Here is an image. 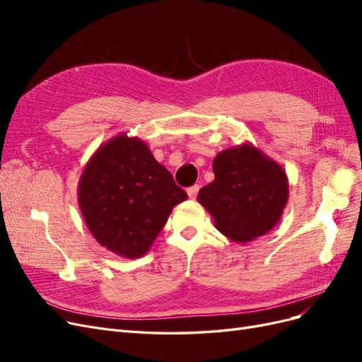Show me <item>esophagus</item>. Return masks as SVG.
<instances>
[{
	"label": "esophagus",
	"mask_w": 362,
	"mask_h": 362,
	"mask_svg": "<svg viewBox=\"0 0 362 362\" xmlns=\"http://www.w3.org/2000/svg\"><path fill=\"white\" fill-rule=\"evenodd\" d=\"M198 192H199V185H192V187H189V190H187L189 198L194 199L196 196H198Z\"/></svg>",
	"instance_id": "1"
}]
</instances>
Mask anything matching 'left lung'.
Returning a JSON list of instances; mask_svg holds the SVG:
<instances>
[{"instance_id": "8db88e82", "label": "left lung", "mask_w": 362, "mask_h": 362, "mask_svg": "<svg viewBox=\"0 0 362 362\" xmlns=\"http://www.w3.org/2000/svg\"><path fill=\"white\" fill-rule=\"evenodd\" d=\"M214 181L199 190L198 201L216 228L238 243L267 234L288 199V180L276 161L245 144L222 151L213 161Z\"/></svg>"}]
</instances>
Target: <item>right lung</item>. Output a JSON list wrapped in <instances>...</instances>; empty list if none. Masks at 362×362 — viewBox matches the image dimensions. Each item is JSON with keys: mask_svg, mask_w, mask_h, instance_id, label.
I'll return each mask as SVG.
<instances>
[{"mask_svg": "<svg viewBox=\"0 0 362 362\" xmlns=\"http://www.w3.org/2000/svg\"><path fill=\"white\" fill-rule=\"evenodd\" d=\"M187 199L145 141L119 134L98 149L78 182L84 222L119 257L145 255L172 208Z\"/></svg>", "mask_w": 362, "mask_h": 362, "instance_id": "add662e5", "label": "right lung"}]
</instances>
